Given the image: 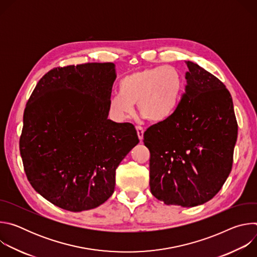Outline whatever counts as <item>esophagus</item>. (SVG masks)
I'll use <instances>...</instances> for the list:
<instances>
[{"instance_id": "obj_1", "label": "esophagus", "mask_w": 257, "mask_h": 257, "mask_svg": "<svg viewBox=\"0 0 257 257\" xmlns=\"http://www.w3.org/2000/svg\"><path fill=\"white\" fill-rule=\"evenodd\" d=\"M136 131H137V135H138V138L140 141H142L143 139V133H144V129L140 126H137L136 127Z\"/></svg>"}]
</instances>
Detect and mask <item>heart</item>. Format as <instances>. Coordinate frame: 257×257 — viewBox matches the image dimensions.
<instances>
[{
	"label": "heart",
	"instance_id": "b5f03b06",
	"mask_svg": "<svg viewBox=\"0 0 257 257\" xmlns=\"http://www.w3.org/2000/svg\"><path fill=\"white\" fill-rule=\"evenodd\" d=\"M182 93L180 72L172 66L153 67L136 71L120 82V93L108 99V112L119 122L138 112L150 121L159 123L177 109Z\"/></svg>",
	"mask_w": 257,
	"mask_h": 257
}]
</instances>
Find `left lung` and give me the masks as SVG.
I'll list each match as a JSON object with an SVG mask.
<instances>
[{"label": "left lung", "instance_id": "left-lung-1", "mask_svg": "<svg viewBox=\"0 0 257 257\" xmlns=\"http://www.w3.org/2000/svg\"><path fill=\"white\" fill-rule=\"evenodd\" d=\"M187 85L174 114L146 129L152 194L166 204L192 207L223 187L233 165L238 124L225 84L187 61Z\"/></svg>", "mask_w": 257, "mask_h": 257}]
</instances>
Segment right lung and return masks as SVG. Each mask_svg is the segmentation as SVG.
<instances>
[{
	"label": "right lung",
	"instance_id": "right-lung-1",
	"mask_svg": "<svg viewBox=\"0 0 257 257\" xmlns=\"http://www.w3.org/2000/svg\"><path fill=\"white\" fill-rule=\"evenodd\" d=\"M116 77L114 63L54 68L26 103L19 141L26 177L63 209L78 212L106 201L116 169L139 142L131 123L107 119Z\"/></svg>",
	"mask_w": 257,
	"mask_h": 257
}]
</instances>
